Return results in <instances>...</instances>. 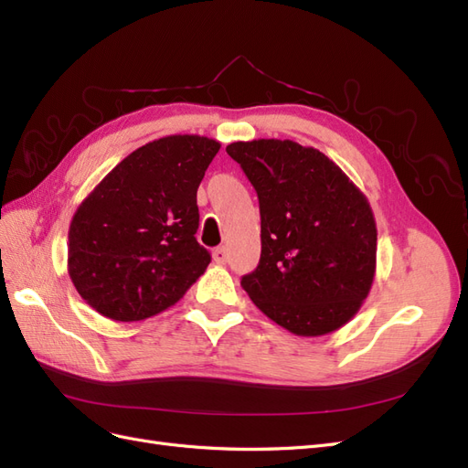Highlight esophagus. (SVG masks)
<instances>
[{"label": "esophagus", "mask_w": 468, "mask_h": 468, "mask_svg": "<svg viewBox=\"0 0 468 468\" xmlns=\"http://www.w3.org/2000/svg\"><path fill=\"white\" fill-rule=\"evenodd\" d=\"M212 260H215L218 265H224L226 261H229V250H226L224 246L217 248L215 251H212Z\"/></svg>", "instance_id": "obj_1"}]
</instances>
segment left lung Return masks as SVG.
<instances>
[{
    "mask_svg": "<svg viewBox=\"0 0 468 468\" xmlns=\"http://www.w3.org/2000/svg\"><path fill=\"white\" fill-rule=\"evenodd\" d=\"M258 193L261 258L242 287L294 335L346 325L371 291L377 224L369 201L339 165L292 140L226 146Z\"/></svg>",
    "mask_w": 468,
    "mask_h": 468,
    "instance_id": "obj_1",
    "label": "left lung"
}]
</instances>
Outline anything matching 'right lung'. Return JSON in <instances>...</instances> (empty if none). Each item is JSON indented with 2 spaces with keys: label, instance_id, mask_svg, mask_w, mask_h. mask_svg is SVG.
Listing matches in <instances>:
<instances>
[{
  "label": "right lung",
  "instance_id": "right-lung-1",
  "mask_svg": "<svg viewBox=\"0 0 468 468\" xmlns=\"http://www.w3.org/2000/svg\"><path fill=\"white\" fill-rule=\"evenodd\" d=\"M220 143L164 136L117 164L69 222L68 275L99 314L138 322L174 306L210 263L197 189Z\"/></svg>",
  "mask_w": 468,
  "mask_h": 468
}]
</instances>
